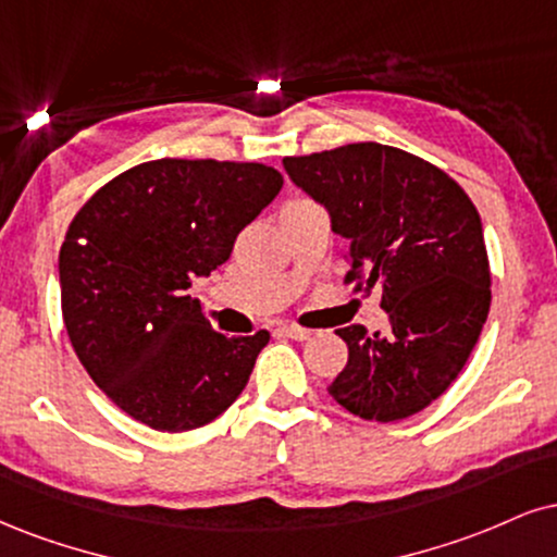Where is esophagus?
Segmentation results:
<instances>
[{
	"mask_svg": "<svg viewBox=\"0 0 557 557\" xmlns=\"http://www.w3.org/2000/svg\"><path fill=\"white\" fill-rule=\"evenodd\" d=\"M280 334H283V337H290V339H298V343H304V339L311 337V330H304V326H296V324H283L280 326Z\"/></svg>",
	"mask_w": 557,
	"mask_h": 557,
	"instance_id": "34e87169",
	"label": "esophagus"
}]
</instances>
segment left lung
<instances>
[{
  "instance_id": "1",
  "label": "left lung",
  "mask_w": 557,
  "mask_h": 557,
  "mask_svg": "<svg viewBox=\"0 0 557 557\" xmlns=\"http://www.w3.org/2000/svg\"><path fill=\"white\" fill-rule=\"evenodd\" d=\"M283 165L347 240L345 283L381 287L388 313L384 334L337 330L347 366L330 384L332 399L379 423L425 410L459 376L491 311V264L472 199L428 160L379 143Z\"/></svg>"
}]
</instances>
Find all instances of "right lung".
Returning a JSON list of instances; mask_svg holds the SVG:
<instances>
[{
	"label": "right lung",
	"mask_w": 557,
	"mask_h": 557,
	"mask_svg": "<svg viewBox=\"0 0 557 557\" xmlns=\"http://www.w3.org/2000/svg\"><path fill=\"white\" fill-rule=\"evenodd\" d=\"M283 189L261 163L134 165L75 214L59 251L62 317L90 379L156 431H194L246 388L270 332L225 337L189 296Z\"/></svg>",
	"instance_id": "add662e5"
}]
</instances>
